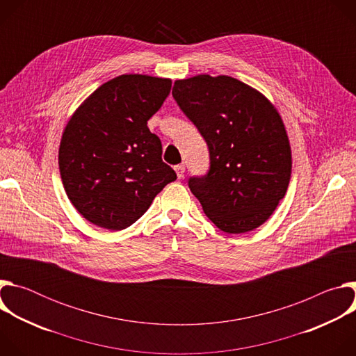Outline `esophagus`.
Masks as SVG:
<instances>
[{"mask_svg": "<svg viewBox=\"0 0 356 356\" xmlns=\"http://www.w3.org/2000/svg\"><path fill=\"white\" fill-rule=\"evenodd\" d=\"M175 170H176V175H177L179 179H183V177H184V170H186L184 165H177V166H175Z\"/></svg>", "mask_w": 356, "mask_h": 356, "instance_id": "obj_1", "label": "esophagus"}]
</instances>
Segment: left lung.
I'll return each instance as SVG.
<instances>
[{"label":"left lung","instance_id":"obj_1","mask_svg":"<svg viewBox=\"0 0 356 356\" xmlns=\"http://www.w3.org/2000/svg\"><path fill=\"white\" fill-rule=\"evenodd\" d=\"M172 94L209 145V173L188 180L206 216L227 234L261 227L291 175L290 142L276 107L229 76L176 80Z\"/></svg>","mask_w":356,"mask_h":356}]
</instances>
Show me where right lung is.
<instances>
[{"instance_id":"1","label":"right lung","mask_w":356,"mask_h":356,"mask_svg":"<svg viewBox=\"0 0 356 356\" xmlns=\"http://www.w3.org/2000/svg\"><path fill=\"white\" fill-rule=\"evenodd\" d=\"M172 80L122 74L91 92L70 117L59 146V170L74 209L91 224L121 231L139 220L175 170L147 128Z\"/></svg>"}]
</instances>
